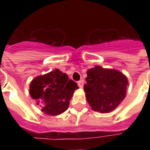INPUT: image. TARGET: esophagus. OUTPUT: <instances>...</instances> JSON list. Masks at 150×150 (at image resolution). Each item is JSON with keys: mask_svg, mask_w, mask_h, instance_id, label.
Returning a JSON list of instances; mask_svg holds the SVG:
<instances>
[{"mask_svg": "<svg viewBox=\"0 0 150 150\" xmlns=\"http://www.w3.org/2000/svg\"><path fill=\"white\" fill-rule=\"evenodd\" d=\"M83 85H84V80L83 79H81L80 81L78 82V86L79 88H82L83 87Z\"/></svg>", "mask_w": 150, "mask_h": 150, "instance_id": "obj_1", "label": "esophagus"}]
</instances>
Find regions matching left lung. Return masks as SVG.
I'll return each instance as SVG.
<instances>
[{"mask_svg":"<svg viewBox=\"0 0 150 150\" xmlns=\"http://www.w3.org/2000/svg\"><path fill=\"white\" fill-rule=\"evenodd\" d=\"M86 81L87 101L95 111H112L125 97L128 79L118 71L96 66L88 70Z\"/></svg>","mask_w":150,"mask_h":150,"instance_id":"left-lung-1","label":"left lung"}]
</instances>
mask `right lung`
Here are the masks:
<instances>
[{
	"mask_svg": "<svg viewBox=\"0 0 150 150\" xmlns=\"http://www.w3.org/2000/svg\"><path fill=\"white\" fill-rule=\"evenodd\" d=\"M78 88L76 82L56 69L35 78L29 86V93L42 111L57 115L68 109L73 93Z\"/></svg>",
	"mask_w": 150,
	"mask_h": 150,
	"instance_id": "obj_1",
	"label": "right lung"
}]
</instances>
